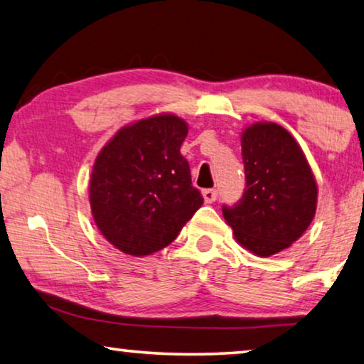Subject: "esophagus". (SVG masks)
<instances>
[{
  "label": "esophagus",
  "mask_w": 364,
  "mask_h": 364,
  "mask_svg": "<svg viewBox=\"0 0 364 364\" xmlns=\"http://www.w3.org/2000/svg\"><path fill=\"white\" fill-rule=\"evenodd\" d=\"M203 198H204V200L208 204H210V203H214V200L217 199V191L215 189H204L203 191Z\"/></svg>",
  "instance_id": "esophagus-1"
}]
</instances>
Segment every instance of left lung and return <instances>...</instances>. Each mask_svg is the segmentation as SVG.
I'll use <instances>...</instances> for the list:
<instances>
[{
  "instance_id": "8db88e82",
  "label": "left lung",
  "mask_w": 364,
  "mask_h": 364,
  "mask_svg": "<svg viewBox=\"0 0 364 364\" xmlns=\"http://www.w3.org/2000/svg\"><path fill=\"white\" fill-rule=\"evenodd\" d=\"M242 159L245 191L222 214L243 248L271 257L289 248L311 225L316 178L296 139L274 122H255L243 130Z\"/></svg>"
}]
</instances>
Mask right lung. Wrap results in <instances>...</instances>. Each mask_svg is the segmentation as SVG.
I'll return each mask as SVG.
<instances>
[{
  "label": "right lung",
  "mask_w": 364,
  "mask_h": 364,
  "mask_svg": "<svg viewBox=\"0 0 364 364\" xmlns=\"http://www.w3.org/2000/svg\"><path fill=\"white\" fill-rule=\"evenodd\" d=\"M188 124L155 114L119 129L96 156L90 204L102 237L126 255L170 245L204 199L181 155Z\"/></svg>",
  "instance_id": "add662e5"
}]
</instances>
